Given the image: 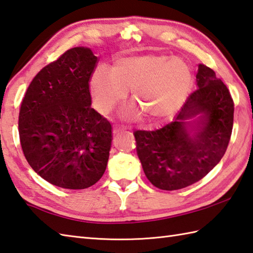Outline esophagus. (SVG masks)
I'll return each instance as SVG.
<instances>
[{
    "mask_svg": "<svg viewBox=\"0 0 253 253\" xmlns=\"http://www.w3.org/2000/svg\"><path fill=\"white\" fill-rule=\"evenodd\" d=\"M126 126H116L115 127H113V133L117 134V133H120V132H123L125 130H126Z\"/></svg>",
    "mask_w": 253,
    "mask_h": 253,
    "instance_id": "esophagus-1",
    "label": "esophagus"
}]
</instances>
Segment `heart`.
<instances>
[{
    "label": "heart",
    "mask_w": 253,
    "mask_h": 253,
    "mask_svg": "<svg viewBox=\"0 0 253 253\" xmlns=\"http://www.w3.org/2000/svg\"><path fill=\"white\" fill-rule=\"evenodd\" d=\"M194 84L190 65L181 58L164 54H146L119 59L111 71L98 68L89 81L92 104L98 112L107 115L126 98L132 100L151 123L172 116L187 100ZM132 108L126 115L140 113Z\"/></svg>",
    "instance_id": "1"
}]
</instances>
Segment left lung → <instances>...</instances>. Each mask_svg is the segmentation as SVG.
Masks as SVG:
<instances>
[{"label": "left lung", "instance_id": "8db88e82", "mask_svg": "<svg viewBox=\"0 0 253 253\" xmlns=\"http://www.w3.org/2000/svg\"><path fill=\"white\" fill-rule=\"evenodd\" d=\"M198 89L172 122L155 131L134 132L147 179L172 191L204 178L223 158L234 125V100L209 66L200 64Z\"/></svg>", "mask_w": 253, "mask_h": 253}]
</instances>
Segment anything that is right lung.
Returning <instances> with one entry per match:
<instances>
[{"mask_svg":"<svg viewBox=\"0 0 253 253\" xmlns=\"http://www.w3.org/2000/svg\"><path fill=\"white\" fill-rule=\"evenodd\" d=\"M98 58L72 48L41 69L20 105L18 132L25 158L45 181L86 189L104 174L112 126L91 108L89 81Z\"/></svg>","mask_w":253,"mask_h":253,"instance_id":"obj_1","label":"right lung"}]
</instances>
